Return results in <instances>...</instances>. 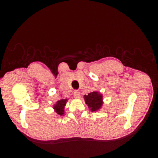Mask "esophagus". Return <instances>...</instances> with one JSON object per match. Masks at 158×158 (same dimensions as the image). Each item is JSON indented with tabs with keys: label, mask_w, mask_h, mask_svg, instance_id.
I'll use <instances>...</instances> for the list:
<instances>
[{
	"label": "esophagus",
	"mask_w": 158,
	"mask_h": 158,
	"mask_svg": "<svg viewBox=\"0 0 158 158\" xmlns=\"http://www.w3.org/2000/svg\"><path fill=\"white\" fill-rule=\"evenodd\" d=\"M80 91L78 90H76L75 91H74L73 96H74V98H80Z\"/></svg>",
	"instance_id": "1"
}]
</instances>
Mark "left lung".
<instances>
[{
	"label": "left lung",
	"mask_w": 158,
	"mask_h": 158,
	"mask_svg": "<svg viewBox=\"0 0 158 158\" xmlns=\"http://www.w3.org/2000/svg\"><path fill=\"white\" fill-rule=\"evenodd\" d=\"M85 101L92 111H96L102 105V96L98 92H91L85 95Z\"/></svg>",
	"instance_id": "left-lung-1"
}]
</instances>
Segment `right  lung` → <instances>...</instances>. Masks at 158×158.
Segmentation results:
<instances>
[{
    "label": "right lung",
    "instance_id": "right-lung-1",
    "mask_svg": "<svg viewBox=\"0 0 158 158\" xmlns=\"http://www.w3.org/2000/svg\"><path fill=\"white\" fill-rule=\"evenodd\" d=\"M67 103V99H62L58 100L56 105H54L53 108L55 109L56 112L57 113L58 115H63L64 114V106L66 105Z\"/></svg>",
    "mask_w": 158,
    "mask_h": 158
}]
</instances>
